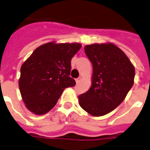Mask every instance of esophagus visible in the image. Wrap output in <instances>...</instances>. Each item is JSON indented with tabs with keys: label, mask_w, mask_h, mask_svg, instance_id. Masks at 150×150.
I'll return each instance as SVG.
<instances>
[{
	"label": "esophagus",
	"mask_w": 150,
	"mask_h": 150,
	"mask_svg": "<svg viewBox=\"0 0 150 150\" xmlns=\"http://www.w3.org/2000/svg\"><path fill=\"white\" fill-rule=\"evenodd\" d=\"M81 77H78V78H77V79H76V83H80V81H81Z\"/></svg>",
	"instance_id": "esophagus-1"
}]
</instances>
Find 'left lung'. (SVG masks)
Segmentation results:
<instances>
[{
    "instance_id": "left-lung-1",
    "label": "left lung",
    "mask_w": 150,
    "mask_h": 150,
    "mask_svg": "<svg viewBox=\"0 0 150 150\" xmlns=\"http://www.w3.org/2000/svg\"><path fill=\"white\" fill-rule=\"evenodd\" d=\"M92 63L91 85L78 96L79 105L94 117L110 112L125 100L134 84L135 69L122 50L112 43L84 47Z\"/></svg>"
}]
</instances>
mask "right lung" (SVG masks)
Returning <instances> with one entry per match:
<instances>
[{"label": "right lung", "mask_w": 150, "mask_h": 150, "mask_svg": "<svg viewBox=\"0 0 150 150\" xmlns=\"http://www.w3.org/2000/svg\"><path fill=\"white\" fill-rule=\"evenodd\" d=\"M80 43H46L37 47L21 67L18 87L25 107L36 115L49 112L65 88L76 82L69 76L71 59Z\"/></svg>", "instance_id": "1"}]
</instances>
